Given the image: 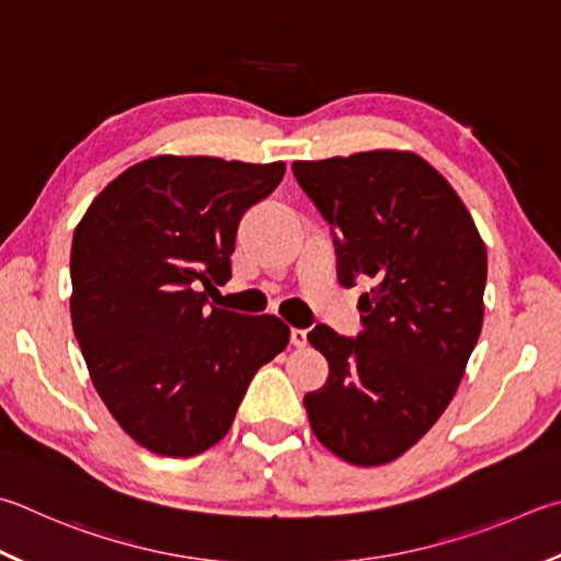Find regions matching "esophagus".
<instances>
[{
	"mask_svg": "<svg viewBox=\"0 0 561 561\" xmlns=\"http://www.w3.org/2000/svg\"><path fill=\"white\" fill-rule=\"evenodd\" d=\"M291 345H297V348H304V345H307V331H304V329H291Z\"/></svg>",
	"mask_w": 561,
	"mask_h": 561,
	"instance_id": "1",
	"label": "esophagus"
}]
</instances>
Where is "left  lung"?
Here are the masks:
<instances>
[{"instance_id":"left-lung-1","label":"left lung","mask_w":561,"mask_h":561,"mask_svg":"<svg viewBox=\"0 0 561 561\" xmlns=\"http://www.w3.org/2000/svg\"><path fill=\"white\" fill-rule=\"evenodd\" d=\"M291 169L339 232V282L370 277L358 339L323 323L309 333L329 360V380L304 394L311 430L353 466L390 463L432 430L463 378L483 325L485 242L451 183L414 151Z\"/></svg>"}]
</instances>
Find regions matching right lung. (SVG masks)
<instances>
[{
	"label": "right lung",
	"mask_w": 561,
	"mask_h": 561,
	"mask_svg": "<svg viewBox=\"0 0 561 561\" xmlns=\"http://www.w3.org/2000/svg\"><path fill=\"white\" fill-rule=\"evenodd\" d=\"M284 161L157 154L90 203L70 248V321L110 414L151 454L188 458L228 434L252 375L289 343L272 313L208 307L230 279L240 218Z\"/></svg>",
	"instance_id": "add662e5"
}]
</instances>
